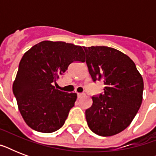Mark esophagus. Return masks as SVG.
<instances>
[{"label":"esophagus","mask_w":156,"mask_h":156,"mask_svg":"<svg viewBox=\"0 0 156 156\" xmlns=\"http://www.w3.org/2000/svg\"><path fill=\"white\" fill-rule=\"evenodd\" d=\"M85 96V94L84 93H78V99H80L82 97H84Z\"/></svg>","instance_id":"esophagus-1"}]
</instances>
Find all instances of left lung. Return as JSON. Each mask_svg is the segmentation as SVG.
<instances>
[{
    "label": "left lung",
    "mask_w": 156,
    "mask_h": 156,
    "mask_svg": "<svg viewBox=\"0 0 156 156\" xmlns=\"http://www.w3.org/2000/svg\"><path fill=\"white\" fill-rule=\"evenodd\" d=\"M83 48L92 81H103L105 86L86 110L87 125L98 135H115L130 125L140 108L143 78L134 62L118 50L106 46Z\"/></svg>",
    "instance_id": "left-lung-1"
}]
</instances>
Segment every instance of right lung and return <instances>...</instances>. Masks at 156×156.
<instances>
[{"label":"right lung","mask_w":156,"mask_h":156,"mask_svg":"<svg viewBox=\"0 0 156 156\" xmlns=\"http://www.w3.org/2000/svg\"><path fill=\"white\" fill-rule=\"evenodd\" d=\"M84 55L81 46L61 41H42L23 55L13 92L21 115L34 130L52 133L63 126L77 94L53 85L73 61L84 62Z\"/></svg>","instance_id":"1"}]
</instances>
